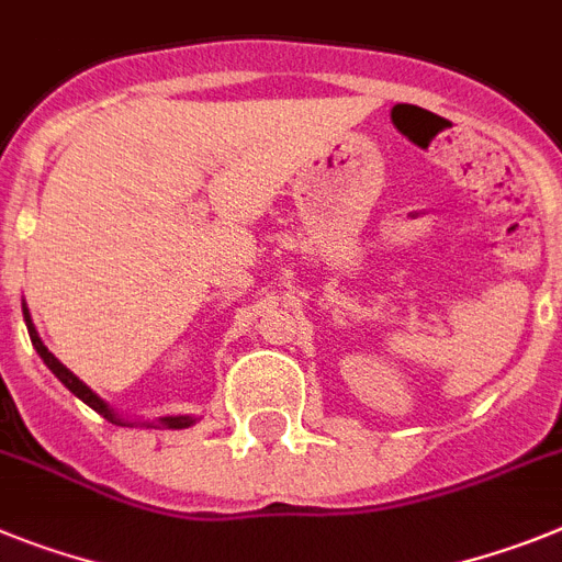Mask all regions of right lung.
I'll list each match as a JSON object with an SVG mask.
<instances>
[{
    "mask_svg": "<svg viewBox=\"0 0 562 562\" xmlns=\"http://www.w3.org/2000/svg\"><path fill=\"white\" fill-rule=\"evenodd\" d=\"M22 313H25V324H27V333H31L33 347H36V352L42 355V361H45L47 367H50L53 375L59 378V381L65 383L67 390L74 392L76 397H81V401H85V404H88L90 409H95V412H99V415H102V418H108L110 424H122V420H119L116 415H113V412L108 409V404H104L102 397H95L93 392H90L88 386H85V383H81L79 378H76L74 372H70V369H67L65 363L59 361V358H56V355L47 352V347H45V344H42L40 333H36V327H33V321H31V313H27V306H22ZM190 424H193V418H184V415H179V418H161V426H167V429H184V426H190Z\"/></svg>",
    "mask_w": 562,
    "mask_h": 562,
    "instance_id": "right-lung-1",
    "label": "right lung"
}]
</instances>
